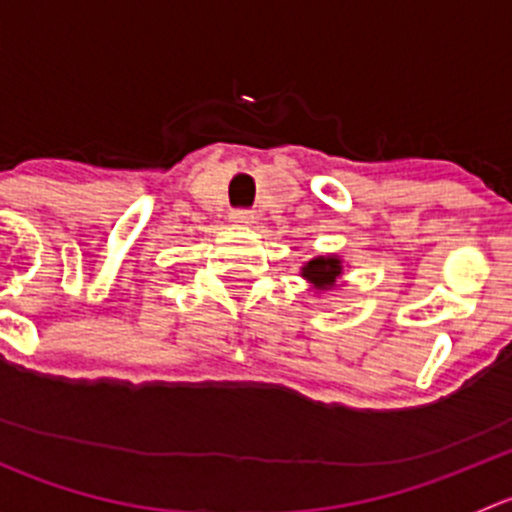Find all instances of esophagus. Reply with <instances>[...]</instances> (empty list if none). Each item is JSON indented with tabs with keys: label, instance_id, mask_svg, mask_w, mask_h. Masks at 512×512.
<instances>
[{
	"label": "esophagus",
	"instance_id": "esophagus-1",
	"mask_svg": "<svg viewBox=\"0 0 512 512\" xmlns=\"http://www.w3.org/2000/svg\"><path fill=\"white\" fill-rule=\"evenodd\" d=\"M230 220H232V223H235V225L247 227V225L255 223V213H252V210H232Z\"/></svg>",
	"mask_w": 512,
	"mask_h": 512
}]
</instances>
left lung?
Listing matches in <instances>:
<instances>
[{"instance_id":"8db88e82","label":"left lung","mask_w":512,"mask_h":512,"mask_svg":"<svg viewBox=\"0 0 512 512\" xmlns=\"http://www.w3.org/2000/svg\"><path fill=\"white\" fill-rule=\"evenodd\" d=\"M302 277L309 282L314 289L324 292V289H332L337 285V280L342 277V260L337 255H319L314 260L304 262Z\"/></svg>"}]
</instances>
